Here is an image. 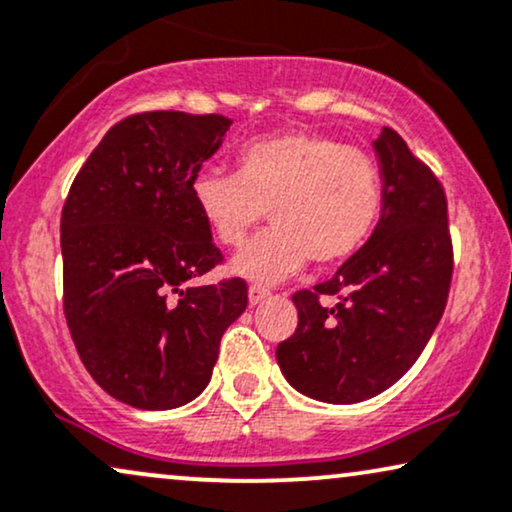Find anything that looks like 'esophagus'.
Listing matches in <instances>:
<instances>
[{
	"label": "esophagus",
	"instance_id": "esophagus-1",
	"mask_svg": "<svg viewBox=\"0 0 512 512\" xmlns=\"http://www.w3.org/2000/svg\"><path fill=\"white\" fill-rule=\"evenodd\" d=\"M269 295H271V290L264 288V286H250V290H248L250 304H260V302L267 300Z\"/></svg>",
	"mask_w": 512,
	"mask_h": 512
}]
</instances>
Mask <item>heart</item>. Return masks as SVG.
Returning <instances> with one entry per match:
<instances>
[{
  "label": "heart",
  "instance_id": "obj_1",
  "mask_svg": "<svg viewBox=\"0 0 512 512\" xmlns=\"http://www.w3.org/2000/svg\"><path fill=\"white\" fill-rule=\"evenodd\" d=\"M193 203L224 248L243 245L269 212L274 229L238 252L231 269L274 283L307 260L335 267L364 248L383 215V172L364 148L283 132L245 144L236 174H200Z\"/></svg>",
  "mask_w": 512,
  "mask_h": 512
}]
</instances>
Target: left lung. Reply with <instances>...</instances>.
<instances>
[{
    "instance_id": "obj_1",
    "label": "left lung",
    "mask_w": 512,
    "mask_h": 512,
    "mask_svg": "<svg viewBox=\"0 0 512 512\" xmlns=\"http://www.w3.org/2000/svg\"><path fill=\"white\" fill-rule=\"evenodd\" d=\"M373 146L385 189L380 222L338 274L297 290V328L276 347L288 383L328 404L371 399L416 364L454 274L444 186L394 129ZM328 296L335 305L322 302Z\"/></svg>"
}]
</instances>
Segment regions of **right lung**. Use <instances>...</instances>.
Listing matches in <instances>:
<instances>
[{
	"instance_id": "obj_1",
	"label": "right lung",
	"mask_w": 512,
	"mask_h": 512,
	"mask_svg": "<svg viewBox=\"0 0 512 512\" xmlns=\"http://www.w3.org/2000/svg\"><path fill=\"white\" fill-rule=\"evenodd\" d=\"M224 115L148 111L106 132L61 212L63 314L89 375L122 404L165 411L198 397L248 283L189 286L222 264L193 203Z\"/></svg>"
}]
</instances>
